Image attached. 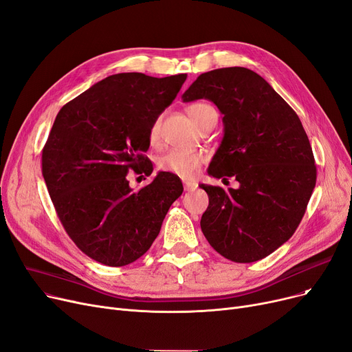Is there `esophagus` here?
<instances>
[{
    "mask_svg": "<svg viewBox=\"0 0 352 352\" xmlns=\"http://www.w3.org/2000/svg\"><path fill=\"white\" fill-rule=\"evenodd\" d=\"M198 187V184L195 181H184V190L186 191H192Z\"/></svg>",
    "mask_w": 352,
    "mask_h": 352,
    "instance_id": "obj_1",
    "label": "esophagus"
}]
</instances>
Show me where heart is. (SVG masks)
Here are the masks:
<instances>
[{"label":"heart","mask_w":352,"mask_h":352,"mask_svg":"<svg viewBox=\"0 0 352 352\" xmlns=\"http://www.w3.org/2000/svg\"><path fill=\"white\" fill-rule=\"evenodd\" d=\"M187 112L197 128L203 124V120L208 115L217 113L216 109H214L210 103H206V102H195L190 104L187 108ZM160 133H161V116L155 118L149 128L148 140L151 145H157L160 142ZM204 161H206V157L201 154V152H186V151L171 149L158 158L157 166L162 173L174 174L181 178L191 179L198 174V171H200Z\"/></svg>","instance_id":"b5f03b06"}]
</instances>
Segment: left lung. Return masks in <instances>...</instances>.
I'll return each mask as SVG.
<instances>
[{"label": "left lung", "instance_id": "8db88e82", "mask_svg": "<svg viewBox=\"0 0 352 352\" xmlns=\"http://www.w3.org/2000/svg\"><path fill=\"white\" fill-rule=\"evenodd\" d=\"M203 98L224 115L208 174L234 177L240 187L201 184L208 194L201 230L228 261L257 262L292 237L307 211L316 182L312 146L296 112L253 70L200 74L182 99Z\"/></svg>", "mask_w": 352, "mask_h": 352}]
</instances>
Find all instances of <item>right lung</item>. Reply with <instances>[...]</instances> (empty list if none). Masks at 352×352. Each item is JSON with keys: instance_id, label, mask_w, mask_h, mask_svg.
<instances>
[{"instance_id": "right-lung-1", "label": "right lung", "mask_w": 352, "mask_h": 352, "mask_svg": "<svg viewBox=\"0 0 352 352\" xmlns=\"http://www.w3.org/2000/svg\"><path fill=\"white\" fill-rule=\"evenodd\" d=\"M187 74H112L67 102L41 151V171L57 217L86 256L126 266L148 252L168 208L182 194L160 173L133 192L126 174L151 175L148 132L177 98Z\"/></svg>"}]
</instances>
